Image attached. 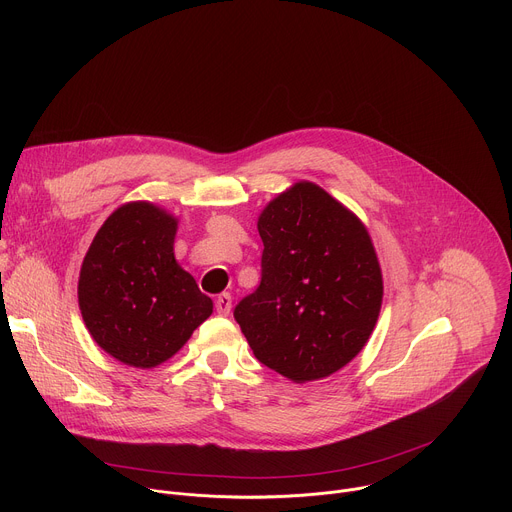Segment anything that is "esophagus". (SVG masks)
<instances>
[{
	"instance_id": "esophagus-1",
	"label": "esophagus",
	"mask_w": 512,
	"mask_h": 512,
	"mask_svg": "<svg viewBox=\"0 0 512 512\" xmlns=\"http://www.w3.org/2000/svg\"><path fill=\"white\" fill-rule=\"evenodd\" d=\"M214 308L216 312L221 316H229L231 314V308H233V298L231 294H221L216 300H214Z\"/></svg>"
}]
</instances>
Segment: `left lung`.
Here are the masks:
<instances>
[{
	"label": "left lung",
	"instance_id": "8db88e82",
	"mask_svg": "<svg viewBox=\"0 0 512 512\" xmlns=\"http://www.w3.org/2000/svg\"><path fill=\"white\" fill-rule=\"evenodd\" d=\"M261 281L235 306L253 354L296 381L330 377L367 344L381 267L358 218L312 182L279 194L257 223Z\"/></svg>",
	"mask_w": 512,
	"mask_h": 512
}]
</instances>
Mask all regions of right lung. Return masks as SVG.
<instances>
[{
    "mask_svg": "<svg viewBox=\"0 0 512 512\" xmlns=\"http://www.w3.org/2000/svg\"><path fill=\"white\" fill-rule=\"evenodd\" d=\"M176 218L150 202L117 208L95 235L79 279V306L113 358L152 369L212 314V300L174 259Z\"/></svg>",
    "mask_w": 512,
    "mask_h": 512,
    "instance_id": "obj_1",
    "label": "right lung"
}]
</instances>
